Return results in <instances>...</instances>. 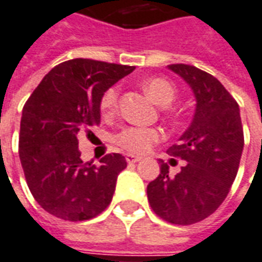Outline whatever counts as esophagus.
Masks as SVG:
<instances>
[{
	"label": "esophagus",
	"mask_w": 262,
	"mask_h": 262,
	"mask_svg": "<svg viewBox=\"0 0 262 262\" xmlns=\"http://www.w3.org/2000/svg\"><path fill=\"white\" fill-rule=\"evenodd\" d=\"M141 159H142L141 156H134V155H127V156H125V160H127V163H138Z\"/></svg>",
	"instance_id": "esophagus-1"
}]
</instances>
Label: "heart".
<instances>
[{
  "label": "heart",
  "mask_w": 262,
  "mask_h": 262,
  "mask_svg": "<svg viewBox=\"0 0 262 262\" xmlns=\"http://www.w3.org/2000/svg\"><path fill=\"white\" fill-rule=\"evenodd\" d=\"M142 88L149 98L160 106L170 105L176 98L174 85L161 77H150L143 80ZM117 99H119V88L112 86L102 95V115H112L117 107ZM160 139L161 134L156 128H149V127H127L116 135V142L119 146L123 147L127 152L137 153V155L147 152L153 143L159 142Z\"/></svg>",
  "instance_id": "1"
}]
</instances>
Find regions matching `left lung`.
<instances>
[{
    "instance_id": "1",
    "label": "left lung",
    "mask_w": 262,
    "mask_h": 262,
    "mask_svg": "<svg viewBox=\"0 0 262 262\" xmlns=\"http://www.w3.org/2000/svg\"><path fill=\"white\" fill-rule=\"evenodd\" d=\"M193 92L196 99L192 123L170 156L186 161L176 177L160 161V174L147 185L153 211L177 225H190L207 218L229 193L243 152L241 109L217 78L189 64H170Z\"/></svg>"
}]
</instances>
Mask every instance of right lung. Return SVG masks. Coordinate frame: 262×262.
<instances>
[{
	"instance_id": "1",
	"label": "right lung",
	"mask_w": 262,
	"mask_h": 262,
	"mask_svg": "<svg viewBox=\"0 0 262 262\" xmlns=\"http://www.w3.org/2000/svg\"><path fill=\"white\" fill-rule=\"evenodd\" d=\"M134 66L72 59L42 78L23 107L19 157L27 185L45 211L66 221H85L112 202L127 167L120 153L95 166L81 160L77 137L101 123V99Z\"/></svg>"
}]
</instances>
